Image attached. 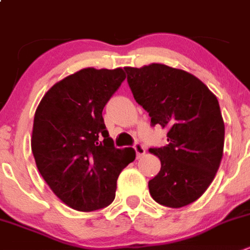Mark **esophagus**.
Wrapping results in <instances>:
<instances>
[{
  "label": "esophagus",
  "mask_w": 250,
  "mask_h": 250,
  "mask_svg": "<svg viewBox=\"0 0 250 250\" xmlns=\"http://www.w3.org/2000/svg\"><path fill=\"white\" fill-rule=\"evenodd\" d=\"M134 150H135V152H136V157H137V159H140L141 156H144V155H145V152H146L145 146H144L143 144H140V143L135 144V145H134Z\"/></svg>",
  "instance_id": "esophagus-1"
}]
</instances>
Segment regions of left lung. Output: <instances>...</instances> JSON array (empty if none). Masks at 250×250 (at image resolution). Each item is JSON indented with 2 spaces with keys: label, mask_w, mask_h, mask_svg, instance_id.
<instances>
[{
  "label": "left lung",
  "mask_w": 250,
  "mask_h": 250,
  "mask_svg": "<svg viewBox=\"0 0 250 250\" xmlns=\"http://www.w3.org/2000/svg\"><path fill=\"white\" fill-rule=\"evenodd\" d=\"M127 84L151 126L167 130V145L151 147L161 170L148 181L157 203L180 208L198 200L218 171L224 145V124L217 98L194 75L153 63L126 67Z\"/></svg>",
  "instance_id": "1"
}]
</instances>
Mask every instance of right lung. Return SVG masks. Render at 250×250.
<instances>
[{
  "label": "right lung",
  "instance_id": "1",
  "mask_svg": "<svg viewBox=\"0 0 250 250\" xmlns=\"http://www.w3.org/2000/svg\"><path fill=\"white\" fill-rule=\"evenodd\" d=\"M124 80L121 68L82 69L54 84L34 114L37 168L56 196L77 210L109 206L119 175L135 160L131 147H115L103 119Z\"/></svg>",
  "mask_w": 250,
  "mask_h": 250
}]
</instances>
